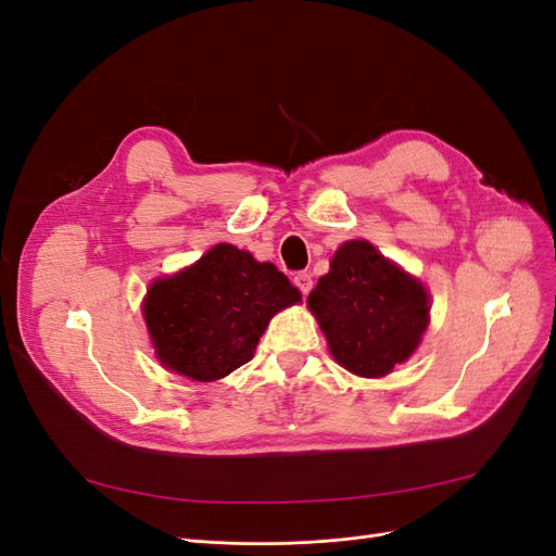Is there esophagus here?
Segmentation results:
<instances>
[{
	"label": "esophagus",
	"mask_w": 556,
	"mask_h": 556,
	"mask_svg": "<svg viewBox=\"0 0 556 556\" xmlns=\"http://www.w3.org/2000/svg\"><path fill=\"white\" fill-rule=\"evenodd\" d=\"M294 282H296V288L301 290V294L308 296V292L313 290V276L306 274V271H301V274L294 276Z\"/></svg>",
	"instance_id": "obj_1"
}]
</instances>
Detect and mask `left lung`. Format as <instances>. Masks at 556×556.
Segmentation results:
<instances>
[{
  "mask_svg": "<svg viewBox=\"0 0 556 556\" xmlns=\"http://www.w3.org/2000/svg\"><path fill=\"white\" fill-rule=\"evenodd\" d=\"M333 359L364 378L406 362L429 325L427 290L368 241L343 243L308 294Z\"/></svg>",
  "mask_w": 556,
  "mask_h": 556,
  "instance_id": "obj_1",
  "label": "left lung"
}]
</instances>
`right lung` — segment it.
Wrapping results in <instances>:
<instances>
[{"mask_svg":"<svg viewBox=\"0 0 556 556\" xmlns=\"http://www.w3.org/2000/svg\"><path fill=\"white\" fill-rule=\"evenodd\" d=\"M301 301L274 264L220 243L185 271L150 285L143 315L160 362L211 382L250 362L268 319Z\"/></svg>","mask_w":556,"mask_h":556,"instance_id":"add662e5","label":"right lung"}]
</instances>
